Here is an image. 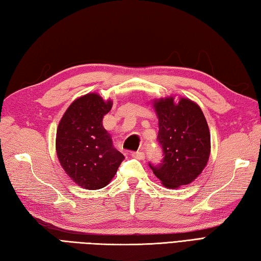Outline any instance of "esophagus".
<instances>
[{
	"label": "esophagus",
	"mask_w": 261,
	"mask_h": 261,
	"mask_svg": "<svg viewBox=\"0 0 261 261\" xmlns=\"http://www.w3.org/2000/svg\"><path fill=\"white\" fill-rule=\"evenodd\" d=\"M132 156L138 159V160H143V159H144V156H145V154H144V152H142V151H136V152H132Z\"/></svg>",
	"instance_id": "1"
}]
</instances>
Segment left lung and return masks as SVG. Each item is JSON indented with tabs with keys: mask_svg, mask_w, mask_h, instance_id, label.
I'll return each mask as SVG.
<instances>
[{
	"mask_svg": "<svg viewBox=\"0 0 261 261\" xmlns=\"http://www.w3.org/2000/svg\"><path fill=\"white\" fill-rule=\"evenodd\" d=\"M159 118L158 142L163 160L148 166L167 188L189 185L206 167L211 153L208 125L200 107L187 98L174 102L173 97L154 100Z\"/></svg>",
	"mask_w": 261,
	"mask_h": 261,
	"instance_id": "obj_1",
	"label": "left lung"
}]
</instances>
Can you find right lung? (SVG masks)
Returning a JSON list of instances; mask_svg holds the SVG:
<instances>
[{"label": "right lung", "instance_id": "add662e5", "mask_svg": "<svg viewBox=\"0 0 261 261\" xmlns=\"http://www.w3.org/2000/svg\"><path fill=\"white\" fill-rule=\"evenodd\" d=\"M111 107V100L88 93L73 101L58 124L57 158L64 171L82 188L106 187L125 159L102 126Z\"/></svg>", "mask_w": 261, "mask_h": 261}]
</instances>
